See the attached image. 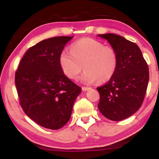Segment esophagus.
I'll list each match as a JSON object with an SVG mask.
<instances>
[{"instance_id":"esophagus-1","label":"esophagus","mask_w":159,"mask_h":159,"mask_svg":"<svg viewBox=\"0 0 159 159\" xmlns=\"http://www.w3.org/2000/svg\"><path fill=\"white\" fill-rule=\"evenodd\" d=\"M82 90H84V91H86V90H89V89H90V88H88V87H82Z\"/></svg>"}]
</instances>
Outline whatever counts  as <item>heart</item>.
Here are the masks:
<instances>
[{
  "label": "heart",
  "mask_w": 159,
  "mask_h": 159,
  "mask_svg": "<svg viewBox=\"0 0 159 159\" xmlns=\"http://www.w3.org/2000/svg\"><path fill=\"white\" fill-rule=\"evenodd\" d=\"M59 64L69 78L77 80L82 69L85 70L82 80L90 84L111 79L118 66V55L114 48L104 45L94 39L83 38L74 43L70 51L61 53Z\"/></svg>",
  "instance_id": "heart-1"
}]
</instances>
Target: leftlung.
I'll use <instances>...</instances> for the list:
<instances>
[{"label":"left lung","mask_w":159,"mask_h":159,"mask_svg":"<svg viewBox=\"0 0 159 159\" xmlns=\"http://www.w3.org/2000/svg\"><path fill=\"white\" fill-rule=\"evenodd\" d=\"M116 50L118 66L109 81L97 88L98 104L106 118L121 121L134 114L144 101L149 80V70L140 48L134 43L115 34H98Z\"/></svg>","instance_id":"1"}]
</instances>
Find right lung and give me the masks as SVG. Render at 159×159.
Segmentation results:
<instances>
[{
    "mask_svg": "<svg viewBox=\"0 0 159 159\" xmlns=\"http://www.w3.org/2000/svg\"><path fill=\"white\" fill-rule=\"evenodd\" d=\"M73 36L40 41L30 48L15 73L19 103L27 116L39 125L58 129L70 119L82 89L65 76L59 57Z\"/></svg>",
    "mask_w": 159,
    "mask_h": 159,
    "instance_id": "1",
    "label": "right lung"
}]
</instances>
